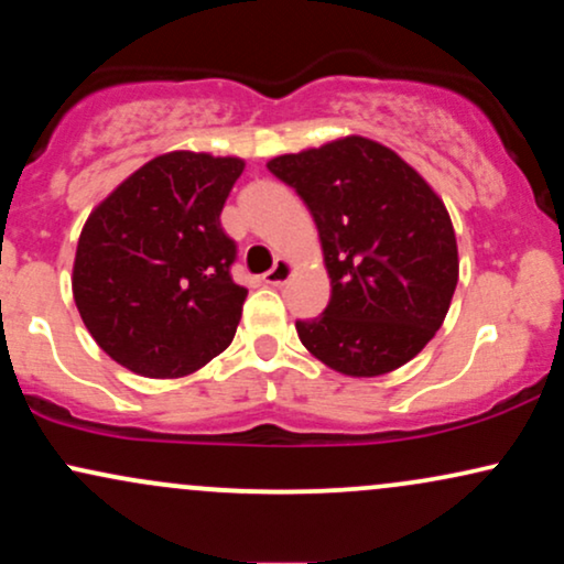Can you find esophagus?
<instances>
[{
    "mask_svg": "<svg viewBox=\"0 0 564 564\" xmlns=\"http://www.w3.org/2000/svg\"><path fill=\"white\" fill-rule=\"evenodd\" d=\"M289 278H291V264L286 260H278L273 268L262 275V281L268 283V286H283Z\"/></svg>",
    "mask_w": 564,
    "mask_h": 564,
    "instance_id": "esophagus-1",
    "label": "esophagus"
}]
</instances>
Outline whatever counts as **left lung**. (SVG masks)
<instances>
[{"label": "left lung", "mask_w": 564, "mask_h": 564, "mask_svg": "<svg viewBox=\"0 0 564 564\" xmlns=\"http://www.w3.org/2000/svg\"><path fill=\"white\" fill-rule=\"evenodd\" d=\"M318 225L332 300L296 321L302 345L347 377H381L424 349L458 283V251L437 193L398 153L334 140L268 164Z\"/></svg>", "instance_id": "left-lung-1"}]
</instances>
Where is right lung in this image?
<instances>
[{
  "instance_id": "right-lung-1",
  "label": "right lung",
  "mask_w": 564,
  "mask_h": 564,
  "mask_svg": "<svg viewBox=\"0 0 564 564\" xmlns=\"http://www.w3.org/2000/svg\"><path fill=\"white\" fill-rule=\"evenodd\" d=\"M241 159L174 151L148 161L84 225L74 300L95 341L148 379L193 373L236 336L246 302L219 225Z\"/></svg>"
}]
</instances>
